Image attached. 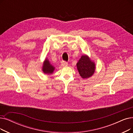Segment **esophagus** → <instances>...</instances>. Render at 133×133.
<instances>
[{
    "instance_id": "1",
    "label": "esophagus",
    "mask_w": 133,
    "mask_h": 133,
    "mask_svg": "<svg viewBox=\"0 0 133 133\" xmlns=\"http://www.w3.org/2000/svg\"><path fill=\"white\" fill-rule=\"evenodd\" d=\"M61 65L62 67H67L68 66V63L67 62H65V61H62L61 62Z\"/></svg>"
}]
</instances>
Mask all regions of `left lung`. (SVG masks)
Segmentation results:
<instances>
[{
  "label": "left lung",
  "mask_w": 133,
  "mask_h": 133,
  "mask_svg": "<svg viewBox=\"0 0 133 133\" xmlns=\"http://www.w3.org/2000/svg\"><path fill=\"white\" fill-rule=\"evenodd\" d=\"M77 70L83 79H88L93 76L96 70L95 62L92 61L87 55H83L77 63Z\"/></svg>",
  "instance_id": "8db88e82"
}]
</instances>
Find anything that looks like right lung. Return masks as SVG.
<instances>
[{"instance_id": "obj_1", "label": "right lung", "mask_w": 133, "mask_h": 133, "mask_svg": "<svg viewBox=\"0 0 133 133\" xmlns=\"http://www.w3.org/2000/svg\"><path fill=\"white\" fill-rule=\"evenodd\" d=\"M42 70L43 73L46 74H53L55 70V67H54L50 63L48 59L46 57L43 63V66L42 67Z\"/></svg>"}]
</instances>
